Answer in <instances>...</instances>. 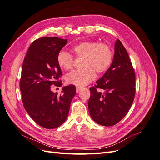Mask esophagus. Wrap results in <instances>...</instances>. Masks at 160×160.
<instances>
[{"mask_svg": "<svg viewBox=\"0 0 160 160\" xmlns=\"http://www.w3.org/2000/svg\"><path fill=\"white\" fill-rule=\"evenodd\" d=\"M81 87H76V91L77 92V93H78V92H79V91L80 90H81Z\"/></svg>", "mask_w": 160, "mask_h": 160, "instance_id": "1", "label": "esophagus"}]
</instances>
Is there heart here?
<instances>
[{
	"instance_id": "obj_1",
	"label": "heart",
	"mask_w": 160,
	"mask_h": 160,
	"mask_svg": "<svg viewBox=\"0 0 160 160\" xmlns=\"http://www.w3.org/2000/svg\"><path fill=\"white\" fill-rule=\"evenodd\" d=\"M72 52L76 58H82L81 67L83 69L74 71L66 77L67 83L78 87L89 84L95 77L107 71L113 59L112 48L105 42L85 41L72 47ZM61 69L69 71L74 65V59L70 53L60 51L57 57Z\"/></svg>"
}]
</instances>
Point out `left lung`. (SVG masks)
<instances>
[{
  "mask_svg": "<svg viewBox=\"0 0 160 160\" xmlns=\"http://www.w3.org/2000/svg\"><path fill=\"white\" fill-rule=\"evenodd\" d=\"M103 89V94L97 91ZM89 111L94 122L112 126L131 108L135 94V75L128 53L119 39L115 41L112 63L103 76L90 88Z\"/></svg>",
  "mask_w": 160,
  "mask_h": 160,
  "instance_id": "1",
  "label": "left lung"
}]
</instances>
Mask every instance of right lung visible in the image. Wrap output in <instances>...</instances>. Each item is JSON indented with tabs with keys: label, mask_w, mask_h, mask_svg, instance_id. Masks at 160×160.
I'll return each instance as SVG.
<instances>
[{
	"label": "right lung",
	"mask_w": 160,
	"mask_h": 160,
	"mask_svg": "<svg viewBox=\"0 0 160 160\" xmlns=\"http://www.w3.org/2000/svg\"><path fill=\"white\" fill-rule=\"evenodd\" d=\"M67 42V39L58 37L38 38L23 61L20 79L23 106L30 117L46 129L57 128L65 122L76 93L73 85L62 88L61 95L51 90V86L62 84L57 57Z\"/></svg>",
	"instance_id": "obj_1"
}]
</instances>
